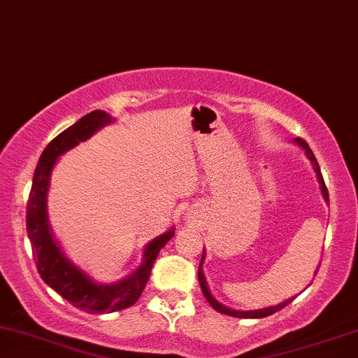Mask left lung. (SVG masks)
Returning a JSON list of instances; mask_svg holds the SVG:
<instances>
[{
	"label": "left lung",
	"mask_w": 358,
	"mask_h": 358,
	"mask_svg": "<svg viewBox=\"0 0 358 358\" xmlns=\"http://www.w3.org/2000/svg\"><path fill=\"white\" fill-rule=\"evenodd\" d=\"M294 141H296L298 145L301 146L303 150H305L306 156H308V158L311 159V163H313L315 171H316V176H318L320 187H322V193H323L324 200H327V202H328V190H327V185H324V182H323L322 171H320L318 162H316V158H315L313 151L310 150V146H308V143H306L305 139H303V138H296V139H294ZM203 256H205V252H203ZM203 256H202V261H200V266H199V282H200V287H202V291H203V296L207 298V301L210 303V306L213 308V310H217V311H219V313H224V315H229V316H237V318H264V316L274 315V313H276V311L282 310V308H285V306L287 305V303L293 301V299H287V301L281 303V305L271 306V308H264V310H256V311H237V310H231V308H227V306L220 305V303L217 301V299L212 296L210 291H208V287H207V282H205V278H203V273H202Z\"/></svg>",
	"instance_id": "obj_1"
}]
</instances>
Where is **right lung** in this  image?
Returning <instances> with one entry per match:
<instances>
[{
  "mask_svg": "<svg viewBox=\"0 0 358 358\" xmlns=\"http://www.w3.org/2000/svg\"><path fill=\"white\" fill-rule=\"evenodd\" d=\"M110 121L113 119L104 110H92L79 119L76 124L62 131L55 139H52L35 168L34 183L27 203V231L40 276L62 298L87 313H113L133 306L141 296L150 279L151 268L158 257L159 249L165 248L166 242L175 236L173 231H168L150 242L146 245L141 266L129 278L122 279L116 285H96L90 281L87 274L69 262L57 242L53 241L47 220V190L52 168L60 155L79 145L80 141H85Z\"/></svg>",
  "mask_w": 358,
  "mask_h": 358,
  "instance_id": "right-lung-1",
  "label": "right lung"
}]
</instances>
